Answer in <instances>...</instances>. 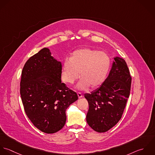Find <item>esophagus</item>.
<instances>
[{
  "mask_svg": "<svg viewBox=\"0 0 155 155\" xmlns=\"http://www.w3.org/2000/svg\"><path fill=\"white\" fill-rule=\"evenodd\" d=\"M77 95H78V97L79 99H80V98H81L83 97V94L81 93H80V92L77 93Z\"/></svg>",
  "mask_w": 155,
  "mask_h": 155,
  "instance_id": "34e87169",
  "label": "esophagus"
}]
</instances>
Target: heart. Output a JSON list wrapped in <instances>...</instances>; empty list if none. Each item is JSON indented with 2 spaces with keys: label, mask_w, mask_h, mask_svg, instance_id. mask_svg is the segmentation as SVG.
<instances>
[{
  "label": "heart",
  "mask_w": 155,
  "mask_h": 155,
  "mask_svg": "<svg viewBox=\"0 0 155 155\" xmlns=\"http://www.w3.org/2000/svg\"><path fill=\"white\" fill-rule=\"evenodd\" d=\"M110 64V58L106 53L89 48H80L75 50L70 59L63 63L62 80L73 84L80 75L75 86L77 89L86 90L91 86L95 88L105 81Z\"/></svg>",
  "instance_id": "heart-1"
}]
</instances>
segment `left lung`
Segmentation results:
<instances>
[{
  "mask_svg": "<svg viewBox=\"0 0 155 155\" xmlns=\"http://www.w3.org/2000/svg\"><path fill=\"white\" fill-rule=\"evenodd\" d=\"M108 77L91 93H86L89 108L86 121L94 130L105 132L118 123L129 97L131 77L123 58H114Z\"/></svg>",
  "mask_w": 155,
  "mask_h": 155,
  "instance_id": "1",
  "label": "left lung"
}]
</instances>
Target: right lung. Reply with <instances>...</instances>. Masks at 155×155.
<instances>
[{"label": "right lung", "instance_id": "right-lung-1", "mask_svg": "<svg viewBox=\"0 0 155 155\" xmlns=\"http://www.w3.org/2000/svg\"><path fill=\"white\" fill-rule=\"evenodd\" d=\"M62 63L44 48L26 62L20 94L26 115L41 131L53 134L66 120V110L78 99L77 93L61 81Z\"/></svg>", "mask_w": 155, "mask_h": 155}]
</instances>
